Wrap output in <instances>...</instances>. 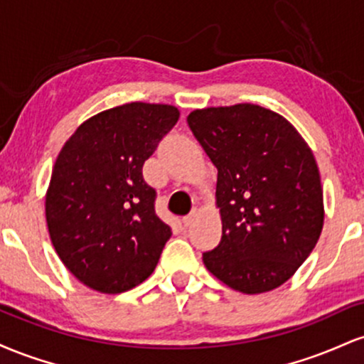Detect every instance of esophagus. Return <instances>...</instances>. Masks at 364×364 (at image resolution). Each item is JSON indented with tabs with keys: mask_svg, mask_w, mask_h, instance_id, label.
I'll return each instance as SVG.
<instances>
[{
	"mask_svg": "<svg viewBox=\"0 0 364 364\" xmlns=\"http://www.w3.org/2000/svg\"><path fill=\"white\" fill-rule=\"evenodd\" d=\"M196 215H198V212H196V210H191V214H190V215L183 217V224H185V225H186V228H188V225H191V224H193V223H195Z\"/></svg>",
	"mask_w": 364,
	"mask_h": 364,
	"instance_id": "obj_1",
	"label": "esophagus"
}]
</instances>
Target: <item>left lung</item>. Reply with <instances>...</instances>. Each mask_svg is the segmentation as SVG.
Returning <instances> with one entry per match:
<instances>
[{
    "mask_svg": "<svg viewBox=\"0 0 364 364\" xmlns=\"http://www.w3.org/2000/svg\"><path fill=\"white\" fill-rule=\"evenodd\" d=\"M188 124L217 168L223 236L203 263L245 294L287 282L323 228V190L310 145L284 116L257 106L205 107Z\"/></svg>",
    "mask_w": 364,
    "mask_h": 364,
    "instance_id": "obj_1",
    "label": "left lung"
}]
</instances>
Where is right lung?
Masks as SVG:
<instances>
[{"label":"right lung","mask_w":364,"mask_h":364,"mask_svg":"<svg viewBox=\"0 0 364 364\" xmlns=\"http://www.w3.org/2000/svg\"><path fill=\"white\" fill-rule=\"evenodd\" d=\"M178 118L169 104H123L83 121L58 154L46 191L49 237L90 289L118 294L156 269L173 232L141 168Z\"/></svg>","instance_id":"right-lung-1"}]
</instances>
